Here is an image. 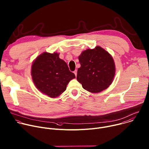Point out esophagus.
Returning <instances> with one entry per match:
<instances>
[{"mask_svg":"<svg viewBox=\"0 0 149 149\" xmlns=\"http://www.w3.org/2000/svg\"><path fill=\"white\" fill-rule=\"evenodd\" d=\"M73 73H74V74H75V76H77V70H75L74 72H73Z\"/></svg>","mask_w":149,"mask_h":149,"instance_id":"obj_1","label":"esophagus"}]
</instances>
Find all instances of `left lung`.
<instances>
[{"label":"left lung","instance_id":"1","mask_svg":"<svg viewBox=\"0 0 149 149\" xmlns=\"http://www.w3.org/2000/svg\"><path fill=\"white\" fill-rule=\"evenodd\" d=\"M79 60L81 66L77 70V80L84 89L98 93L111 84L115 74V65L107 51L100 46L87 49L79 56Z\"/></svg>","mask_w":149,"mask_h":149}]
</instances>
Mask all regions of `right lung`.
<instances>
[{
    "instance_id": "add662e5",
    "label": "right lung",
    "mask_w": 149,
    "mask_h": 149,
    "mask_svg": "<svg viewBox=\"0 0 149 149\" xmlns=\"http://www.w3.org/2000/svg\"><path fill=\"white\" fill-rule=\"evenodd\" d=\"M58 55L57 53L44 52L36 58L32 66L31 74L36 87L52 98L63 93L69 82L76 77Z\"/></svg>"
}]
</instances>
